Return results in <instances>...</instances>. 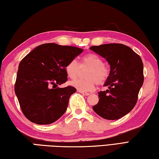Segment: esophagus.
<instances>
[{"instance_id":"obj_1","label":"esophagus","mask_w":159,"mask_h":159,"mask_svg":"<svg viewBox=\"0 0 159 159\" xmlns=\"http://www.w3.org/2000/svg\"><path fill=\"white\" fill-rule=\"evenodd\" d=\"M77 91L80 92V93H82V95H86V96H87V95H89V94H90V93H86V92H82V91H79V90H77Z\"/></svg>"}]
</instances>
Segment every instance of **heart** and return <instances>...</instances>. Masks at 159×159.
<instances>
[{
	"instance_id": "1",
	"label": "heart",
	"mask_w": 159,
	"mask_h": 159,
	"mask_svg": "<svg viewBox=\"0 0 159 159\" xmlns=\"http://www.w3.org/2000/svg\"><path fill=\"white\" fill-rule=\"evenodd\" d=\"M84 67L89 68L85 75L86 79H77L70 82V85L80 91H91L96 84H103L109 78V69L103 64L102 59L95 54L82 57L80 65L75 59L70 61L65 66V70L68 77L73 80L78 76L80 68Z\"/></svg>"
}]
</instances>
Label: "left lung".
<instances>
[{
    "label": "left lung",
    "mask_w": 159,
    "mask_h": 159,
    "mask_svg": "<svg viewBox=\"0 0 159 159\" xmlns=\"http://www.w3.org/2000/svg\"><path fill=\"white\" fill-rule=\"evenodd\" d=\"M90 49L106 59L111 67L104 85L108 89L98 93L99 102L93 109L104 119L118 120L129 113L137 102L144 81L142 59L131 48L120 43L94 46Z\"/></svg>",
    "instance_id": "1"
}]
</instances>
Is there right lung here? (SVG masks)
<instances>
[{"label":"right lung","mask_w":159,"mask_h":159,"mask_svg":"<svg viewBox=\"0 0 159 159\" xmlns=\"http://www.w3.org/2000/svg\"><path fill=\"white\" fill-rule=\"evenodd\" d=\"M82 52L77 47L44 43L20 62L14 91L22 112L30 121L49 125L64 115L76 89L55 86L66 82L65 66Z\"/></svg>","instance_id":"1"}]
</instances>
